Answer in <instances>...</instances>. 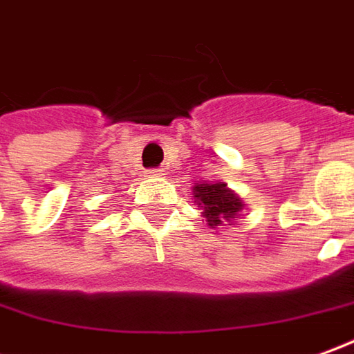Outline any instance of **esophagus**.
Returning <instances> with one entry per match:
<instances>
[{
    "label": "esophagus",
    "instance_id": "1",
    "mask_svg": "<svg viewBox=\"0 0 354 354\" xmlns=\"http://www.w3.org/2000/svg\"><path fill=\"white\" fill-rule=\"evenodd\" d=\"M162 175H165L162 167H160V169H150V171H148V177H162Z\"/></svg>",
    "mask_w": 354,
    "mask_h": 354
}]
</instances>
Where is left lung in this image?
Here are the masks:
<instances>
[{"instance_id": "8db88e82", "label": "left lung", "mask_w": 354, "mask_h": 354, "mask_svg": "<svg viewBox=\"0 0 354 354\" xmlns=\"http://www.w3.org/2000/svg\"><path fill=\"white\" fill-rule=\"evenodd\" d=\"M192 192L196 204L204 209L202 214L212 229L221 225L223 221L231 225L233 219L245 208L243 201L235 192L229 191L225 183H198L192 187Z\"/></svg>"}]
</instances>
